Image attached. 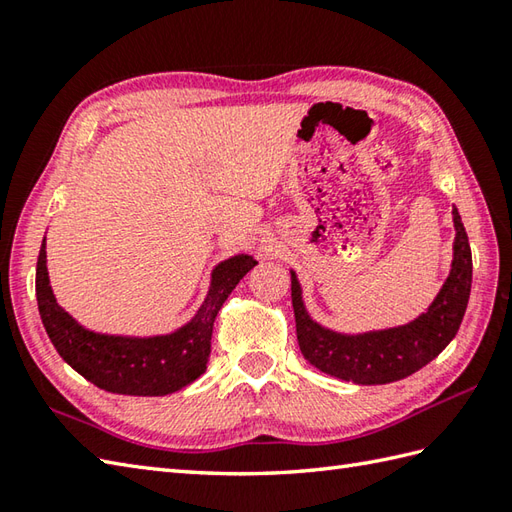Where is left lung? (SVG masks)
Returning a JSON list of instances; mask_svg holds the SVG:
<instances>
[{"label": "left lung", "mask_w": 512, "mask_h": 512, "mask_svg": "<svg viewBox=\"0 0 512 512\" xmlns=\"http://www.w3.org/2000/svg\"><path fill=\"white\" fill-rule=\"evenodd\" d=\"M453 262L449 277L427 312L405 325L385 330L345 334L325 328L310 317L303 301V290L295 270H290L292 308L297 321V341L303 358L323 374L347 380L354 385H387L407 378L431 363L453 336L464 319L471 297L473 259L462 217L453 206Z\"/></svg>", "instance_id": "8db88e82"}]
</instances>
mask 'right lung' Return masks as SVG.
<instances>
[{
  "mask_svg": "<svg viewBox=\"0 0 512 512\" xmlns=\"http://www.w3.org/2000/svg\"><path fill=\"white\" fill-rule=\"evenodd\" d=\"M255 264L257 259L246 253L217 264L211 270V284L202 306L173 332L154 336L105 334L85 328L57 303L43 237L37 259V306L54 350L74 372L110 394L167 396L204 374L217 312Z\"/></svg>",
  "mask_w": 512,
  "mask_h": 512,
  "instance_id": "1",
  "label": "right lung"
}]
</instances>
